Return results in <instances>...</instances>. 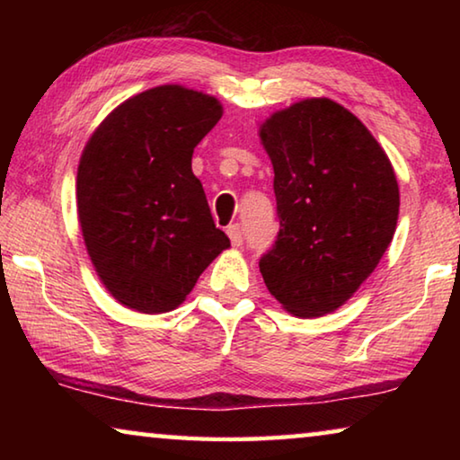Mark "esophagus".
I'll return each instance as SVG.
<instances>
[{"label":"esophagus","mask_w":460,"mask_h":460,"mask_svg":"<svg viewBox=\"0 0 460 460\" xmlns=\"http://www.w3.org/2000/svg\"><path fill=\"white\" fill-rule=\"evenodd\" d=\"M227 235H229V239H231V243L235 245V247L243 245V231H241L239 223L229 225V227H227Z\"/></svg>","instance_id":"obj_1"}]
</instances>
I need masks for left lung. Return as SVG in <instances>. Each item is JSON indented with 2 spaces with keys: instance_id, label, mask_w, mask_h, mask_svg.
Listing matches in <instances>:
<instances>
[{
  "instance_id": "1",
  "label": "left lung",
  "mask_w": 460,
  "mask_h": 460,
  "mask_svg": "<svg viewBox=\"0 0 460 460\" xmlns=\"http://www.w3.org/2000/svg\"><path fill=\"white\" fill-rule=\"evenodd\" d=\"M260 139L274 166L279 233L260 260L284 310L334 313L367 279L400 215L392 162L355 115L326 97L271 113Z\"/></svg>"
}]
</instances>
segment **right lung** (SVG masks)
I'll return each mask as SVG.
<instances>
[{
	"label": "right lung",
	"mask_w": 460,
	"mask_h": 460,
	"mask_svg": "<svg viewBox=\"0 0 460 460\" xmlns=\"http://www.w3.org/2000/svg\"><path fill=\"white\" fill-rule=\"evenodd\" d=\"M223 115L219 99L182 84L129 97L93 131L76 170V213L101 284L144 314L182 305L217 255L192 152Z\"/></svg>",
	"instance_id": "1"
}]
</instances>
